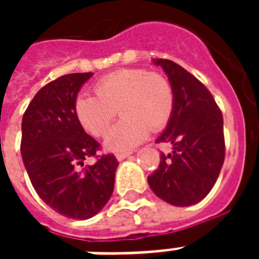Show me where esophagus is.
<instances>
[{
	"label": "esophagus",
	"mask_w": 259,
	"mask_h": 259,
	"mask_svg": "<svg viewBox=\"0 0 259 259\" xmlns=\"http://www.w3.org/2000/svg\"><path fill=\"white\" fill-rule=\"evenodd\" d=\"M130 156V153H118L115 157H117L118 161H122V160H125V158H127Z\"/></svg>",
	"instance_id": "1"
}]
</instances>
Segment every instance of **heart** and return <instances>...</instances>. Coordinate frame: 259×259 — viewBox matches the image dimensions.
<instances>
[{"label": "heart", "mask_w": 259, "mask_h": 259, "mask_svg": "<svg viewBox=\"0 0 259 259\" xmlns=\"http://www.w3.org/2000/svg\"><path fill=\"white\" fill-rule=\"evenodd\" d=\"M95 95L79 94L74 110L79 123L93 136H102L117 115L122 119L105 137L106 149L129 150L169 122L175 107L172 84L164 75L144 68H123L94 84Z\"/></svg>", "instance_id": "1"}]
</instances>
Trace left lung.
Segmentation results:
<instances>
[{"instance_id":"8db88e82","label":"left lung","mask_w":259,"mask_h":259,"mask_svg":"<svg viewBox=\"0 0 259 259\" xmlns=\"http://www.w3.org/2000/svg\"><path fill=\"white\" fill-rule=\"evenodd\" d=\"M168 75L175 94V107L157 142L172 145L160 154L157 170L148 177L156 195L177 207L196 204L212 189L223 161V115L200 80L172 60L154 59Z\"/></svg>"}]
</instances>
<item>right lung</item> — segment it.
<instances>
[{
	"label": "right lung",
	"mask_w": 259,
	"mask_h": 259,
	"mask_svg": "<svg viewBox=\"0 0 259 259\" xmlns=\"http://www.w3.org/2000/svg\"><path fill=\"white\" fill-rule=\"evenodd\" d=\"M93 72L63 75L38 91L24 113L21 156L30 183L44 203L71 219L97 215L111 197L118 161L95 156L99 144L84 132L74 103Z\"/></svg>",
	"instance_id": "add662e5"
}]
</instances>
